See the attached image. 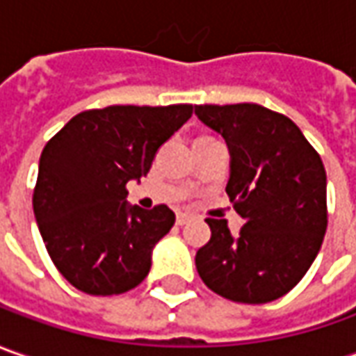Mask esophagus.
<instances>
[{
  "mask_svg": "<svg viewBox=\"0 0 356 356\" xmlns=\"http://www.w3.org/2000/svg\"><path fill=\"white\" fill-rule=\"evenodd\" d=\"M191 218H193V216L187 215V213H179V215H177V225H179V227H183V225H187V222H189Z\"/></svg>",
  "mask_w": 356,
  "mask_h": 356,
  "instance_id": "1",
  "label": "esophagus"
}]
</instances>
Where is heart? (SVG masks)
Listing matches in <instances>:
<instances>
[{
	"label": "heart",
	"mask_w": 356,
	"mask_h": 356,
	"mask_svg": "<svg viewBox=\"0 0 356 356\" xmlns=\"http://www.w3.org/2000/svg\"><path fill=\"white\" fill-rule=\"evenodd\" d=\"M199 140H201V138H199Z\"/></svg>",
	"instance_id": "b5f03b06"
}]
</instances>
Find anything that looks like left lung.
Wrapping results in <instances>:
<instances>
[{"label":"left lung","mask_w":356,"mask_h":356,"mask_svg":"<svg viewBox=\"0 0 356 356\" xmlns=\"http://www.w3.org/2000/svg\"><path fill=\"white\" fill-rule=\"evenodd\" d=\"M195 114L230 149L227 193L244 218L238 236L207 218L195 256L204 286L236 303H268L305 276L327 230L323 161L288 116L260 104H201Z\"/></svg>","instance_id":"left-lung-1"}]
</instances>
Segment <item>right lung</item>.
Masks as SVG:
<instances>
[{
  "label": "right lung",
  "instance_id": "obj_1",
  "mask_svg": "<svg viewBox=\"0 0 356 356\" xmlns=\"http://www.w3.org/2000/svg\"><path fill=\"white\" fill-rule=\"evenodd\" d=\"M191 114V104L84 110L47 141L33 211L68 284L88 296H118L145 280L175 215L167 204L128 207L126 185L147 175L161 143Z\"/></svg>",
  "mask_w": 356,
  "mask_h": 356
}]
</instances>
